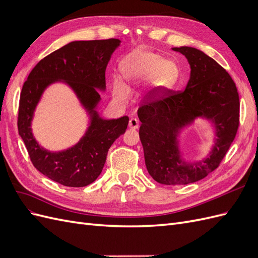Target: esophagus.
<instances>
[{
	"mask_svg": "<svg viewBox=\"0 0 258 258\" xmlns=\"http://www.w3.org/2000/svg\"><path fill=\"white\" fill-rule=\"evenodd\" d=\"M129 128L130 129H138L139 128V120L137 118H131L129 120Z\"/></svg>",
	"mask_w": 258,
	"mask_h": 258,
	"instance_id": "esophagus-1",
	"label": "esophagus"
}]
</instances>
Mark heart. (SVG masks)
Returning <instances> with one entry per match:
<instances>
[{"label":"heart","mask_w":258,"mask_h":258,"mask_svg":"<svg viewBox=\"0 0 258 258\" xmlns=\"http://www.w3.org/2000/svg\"><path fill=\"white\" fill-rule=\"evenodd\" d=\"M119 70L122 79L130 86L142 84L148 79L151 91L160 92L172 85L177 75V67L172 60L162 59L160 54L144 47H139L124 56ZM112 95L115 101L126 103L130 98V89L119 77L112 82Z\"/></svg>","instance_id":"heart-1"}]
</instances>
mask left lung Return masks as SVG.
<instances>
[{"instance_id":"1","label":"left lung","mask_w":258,"mask_h":258,"mask_svg":"<svg viewBox=\"0 0 258 258\" xmlns=\"http://www.w3.org/2000/svg\"><path fill=\"white\" fill-rule=\"evenodd\" d=\"M172 50L184 54L190 77L183 91H168L162 99H151L139 107L140 140L145 165L156 182L186 185L214 171L225 157L239 127V95L230 75L197 48L182 46ZM197 118L215 127V144L204 160L189 163L182 157L178 139L181 130Z\"/></svg>"}]
</instances>
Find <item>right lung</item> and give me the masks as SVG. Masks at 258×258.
<instances>
[{
  "label": "right lung",
  "mask_w": 258,
  "mask_h": 258,
  "mask_svg": "<svg viewBox=\"0 0 258 258\" xmlns=\"http://www.w3.org/2000/svg\"><path fill=\"white\" fill-rule=\"evenodd\" d=\"M120 45L117 38L74 41L42 59L22 86L18 132L30 159L41 173L69 187H84L102 172L111 145L127 129L129 117L103 119L97 106L105 90V70ZM61 81L74 91L89 113L90 126L79 144L61 152H49L37 143L30 123L37 103L49 84Z\"/></svg>",
  "instance_id": "1"
}]
</instances>
